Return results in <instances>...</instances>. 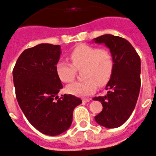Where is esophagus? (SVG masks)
I'll return each mask as SVG.
<instances>
[{"label":"esophagus","mask_w":156,"mask_h":156,"mask_svg":"<svg viewBox=\"0 0 156 156\" xmlns=\"http://www.w3.org/2000/svg\"><path fill=\"white\" fill-rule=\"evenodd\" d=\"M90 101V98H83V103H87V102H89Z\"/></svg>","instance_id":"1"}]
</instances>
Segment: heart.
<instances>
[{"instance_id": "heart-1", "label": "heart", "mask_w": 156, "mask_h": 156, "mask_svg": "<svg viewBox=\"0 0 156 156\" xmlns=\"http://www.w3.org/2000/svg\"><path fill=\"white\" fill-rule=\"evenodd\" d=\"M72 65L59 62L55 72L62 82L71 83L75 80L76 70H82L81 82L67 86L66 90L73 95L87 97L96 92L98 85L104 87L108 83L114 71L113 55L108 48H98L81 44L69 53Z\"/></svg>"}]
</instances>
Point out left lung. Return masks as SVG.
<instances>
[{"instance_id": "obj_1", "label": "left lung", "mask_w": 156, "mask_h": 156, "mask_svg": "<svg viewBox=\"0 0 156 156\" xmlns=\"http://www.w3.org/2000/svg\"><path fill=\"white\" fill-rule=\"evenodd\" d=\"M94 41L110 48L114 62L112 76L106 86L108 94L93 98L103 105L102 111L94 118L103 127L118 128L129 118L138 101L141 59L131 44L121 37L104 35Z\"/></svg>"}]
</instances>
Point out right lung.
I'll list each match as a JSON object with an SVG mask.
<instances>
[{
	"label": "right lung",
	"instance_id": "1",
	"mask_svg": "<svg viewBox=\"0 0 156 156\" xmlns=\"http://www.w3.org/2000/svg\"><path fill=\"white\" fill-rule=\"evenodd\" d=\"M60 45L42 43L25 49L13 69L18 104L32 126L47 135L63 133L73 121L74 108L82 103L71 94L61 98L62 88L55 72Z\"/></svg>",
	"mask_w": 156,
	"mask_h": 156
}]
</instances>
